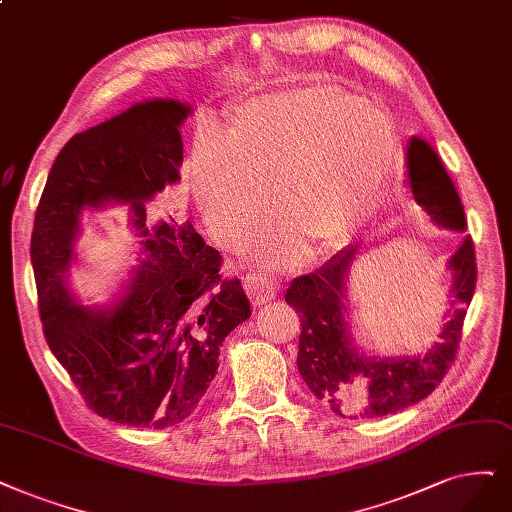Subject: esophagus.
<instances>
[{"label":"esophagus","instance_id":"1","mask_svg":"<svg viewBox=\"0 0 512 512\" xmlns=\"http://www.w3.org/2000/svg\"><path fill=\"white\" fill-rule=\"evenodd\" d=\"M244 289L246 293H249L251 301L255 306H263L268 304V301H272L278 293V285L268 278V276H261V274H249L244 278Z\"/></svg>","mask_w":512,"mask_h":512}]
</instances>
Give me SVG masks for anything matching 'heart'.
<instances>
[{
	"mask_svg": "<svg viewBox=\"0 0 512 512\" xmlns=\"http://www.w3.org/2000/svg\"><path fill=\"white\" fill-rule=\"evenodd\" d=\"M399 135L365 99L327 84L270 94L240 107L221 151L202 145L194 189L227 244H240L266 215L270 185L280 213L253 246L263 268L297 266L306 238L331 246L375 211L399 160Z\"/></svg>",
	"mask_w": 512,
	"mask_h": 512,
	"instance_id": "heart-1",
	"label": "heart"
}]
</instances>
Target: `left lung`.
<instances>
[{
  "label": "left lung",
  "instance_id": "1",
  "mask_svg": "<svg viewBox=\"0 0 512 512\" xmlns=\"http://www.w3.org/2000/svg\"><path fill=\"white\" fill-rule=\"evenodd\" d=\"M407 168L413 200L432 221L466 232L460 196L430 143L420 137L409 141ZM354 257V246L339 251L323 268L295 278L285 299L301 314L297 367L310 392L337 415L371 420L420 403L441 384L456 361L466 308L477 287V259L470 236L447 259L449 299L456 310L441 331V342L424 356L382 358L358 350L350 335L346 278Z\"/></svg>",
  "mask_w": 512,
  "mask_h": 512
}]
</instances>
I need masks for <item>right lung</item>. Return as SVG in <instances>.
I'll list each match as a JSON object with an SVG mask.
<instances>
[{
  "instance_id": "1",
  "label": "right lung",
  "mask_w": 512,
  "mask_h": 512,
  "mask_svg": "<svg viewBox=\"0 0 512 512\" xmlns=\"http://www.w3.org/2000/svg\"><path fill=\"white\" fill-rule=\"evenodd\" d=\"M192 107L151 99L71 137L37 206L31 263L46 342L86 405L111 422L168 428L196 411L223 339L251 316L238 278L192 221L147 202L179 181L181 124ZM128 203L140 266L111 307H82L66 287L84 207Z\"/></svg>"
}]
</instances>
